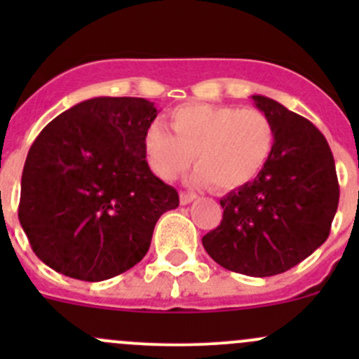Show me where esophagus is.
<instances>
[{"label": "esophagus", "mask_w": 359, "mask_h": 359, "mask_svg": "<svg viewBox=\"0 0 359 359\" xmlns=\"http://www.w3.org/2000/svg\"><path fill=\"white\" fill-rule=\"evenodd\" d=\"M194 200H196V194L194 193H186V191L180 193V205H189V203Z\"/></svg>", "instance_id": "1"}]
</instances>
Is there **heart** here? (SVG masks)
Instances as JSON below:
<instances>
[{"label": "heart", "mask_w": 359, "mask_h": 359, "mask_svg": "<svg viewBox=\"0 0 359 359\" xmlns=\"http://www.w3.org/2000/svg\"><path fill=\"white\" fill-rule=\"evenodd\" d=\"M170 132L154 121L144 133V151L154 175L173 180L194 163L193 180L233 191L252 182L274 147V125L257 107L187 104L170 112Z\"/></svg>", "instance_id": "heart-1"}]
</instances>
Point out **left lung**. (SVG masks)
I'll list each match as a JSON object with an SVG mask.
<instances>
[{"label":"left lung","instance_id":"8db88e82","mask_svg":"<svg viewBox=\"0 0 359 359\" xmlns=\"http://www.w3.org/2000/svg\"><path fill=\"white\" fill-rule=\"evenodd\" d=\"M274 125V147L262 172L220 200V226L203 236L226 269L266 278L292 269L330 234L339 180L323 133L280 102L253 95Z\"/></svg>","mask_w":359,"mask_h":359}]
</instances>
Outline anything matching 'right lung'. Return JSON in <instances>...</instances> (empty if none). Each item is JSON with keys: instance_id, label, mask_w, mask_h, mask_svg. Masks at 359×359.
I'll return each instance as SVG.
<instances>
[{"instance_id": "obj_1", "label": "right lung", "mask_w": 359, "mask_h": 359, "mask_svg": "<svg viewBox=\"0 0 359 359\" xmlns=\"http://www.w3.org/2000/svg\"><path fill=\"white\" fill-rule=\"evenodd\" d=\"M158 111L137 97H95L41 130L25 158L19 220L32 252L57 273L104 281L144 259L179 193L146 161Z\"/></svg>"}]
</instances>
